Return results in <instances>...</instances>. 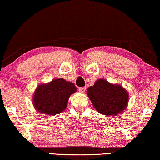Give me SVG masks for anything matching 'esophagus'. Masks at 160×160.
Segmentation results:
<instances>
[{
    "mask_svg": "<svg viewBox=\"0 0 160 160\" xmlns=\"http://www.w3.org/2000/svg\"><path fill=\"white\" fill-rule=\"evenodd\" d=\"M85 90H86V87H79V88H78V91H79L80 92H82V93H84Z\"/></svg>",
    "mask_w": 160,
    "mask_h": 160,
    "instance_id": "34e87169",
    "label": "esophagus"
}]
</instances>
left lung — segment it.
Segmentation results:
<instances>
[{"mask_svg": "<svg viewBox=\"0 0 160 160\" xmlns=\"http://www.w3.org/2000/svg\"><path fill=\"white\" fill-rule=\"evenodd\" d=\"M87 92L95 108L104 115H117L125 109L128 102V93L125 89L104 79H98L87 89Z\"/></svg>", "mask_w": 160, "mask_h": 160, "instance_id": "left-lung-1", "label": "left lung"}]
</instances>
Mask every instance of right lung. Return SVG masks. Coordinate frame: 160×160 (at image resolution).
Wrapping results in <instances>:
<instances>
[{"label":"right lung","mask_w":160,"mask_h":160,"mask_svg":"<svg viewBox=\"0 0 160 160\" xmlns=\"http://www.w3.org/2000/svg\"><path fill=\"white\" fill-rule=\"evenodd\" d=\"M76 91V87L73 83L62 78L39 85L32 100L35 108L43 114H58L65 110L69 97Z\"/></svg>","instance_id":"right-lung-1"}]
</instances>
